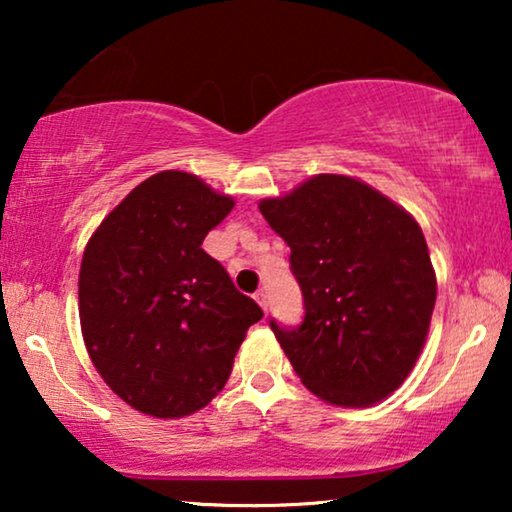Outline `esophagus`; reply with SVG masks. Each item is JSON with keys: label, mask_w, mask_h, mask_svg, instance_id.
<instances>
[{"label": "esophagus", "mask_w": 512, "mask_h": 512, "mask_svg": "<svg viewBox=\"0 0 512 512\" xmlns=\"http://www.w3.org/2000/svg\"><path fill=\"white\" fill-rule=\"evenodd\" d=\"M256 300H258V305L263 307L265 312H268V307H270V298H268V291L265 289H261V291H256Z\"/></svg>", "instance_id": "34e87169"}]
</instances>
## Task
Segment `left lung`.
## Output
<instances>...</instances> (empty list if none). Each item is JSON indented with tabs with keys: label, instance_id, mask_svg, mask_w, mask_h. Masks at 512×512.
Instances as JSON below:
<instances>
[{
	"label": "left lung",
	"instance_id": "8db88e82",
	"mask_svg": "<svg viewBox=\"0 0 512 512\" xmlns=\"http://www.w3.org/2000/svg\"><path fill=\"white\" fill-rule=\"evenodd\" d=\"M258 209L291 247L303 291V324L270 321L300 382L342 408L382 401L415 368L436 305L419 223L345 174H317Z\"/></svg>",
	"mask_w": 512,
	"mask_h": 512
}]
</instances>
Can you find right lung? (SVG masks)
Wrapping results in <instances>:
<instances>
[{"label": "right lung", "mask_w": 512, "mask_h": 512, "mask_svg": "<svg viewBox=\"0 0 512 512\" xmlns=\"http://www.w3.org/2000/svg\"><path fill=\"white\" fill-rule=\"evenodd\" d=\"M233 207L195 174L158 172L132 188L83 251L79 317L90 361L144 415L205 408L263 317L202 249Z\"/></svg>", "instance_id": "obj_1"}]
</instances>
